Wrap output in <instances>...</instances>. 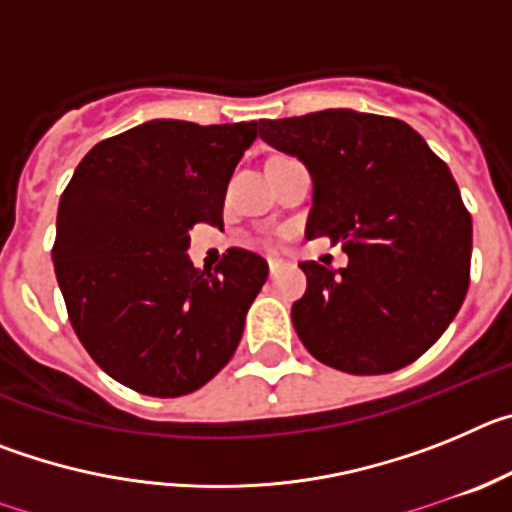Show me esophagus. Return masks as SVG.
I'll list each match as a JSON object with an SVG mask.
<instances>
[{"label": "esophagus", "mask_w": 512, "mask_h": 512, "mask_svg": "<svg viewBox=\"0 0 512 512\" xmlns=\"http://www.w3.org/2000/svg\"><path fill=\"white\" fill-rule=\"evenodd\" d=\"M287 261L284 259H279V256H269V271H271V277H277L279 271H284L287 269Z\"/></svg>", "instance_id": "1"}]
</instances>
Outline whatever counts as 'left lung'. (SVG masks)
I'll use <instances>...</instances> for the list:
<instances>
[{
	"label": "left lung",
	"instance_id": "8db88e82",
	"mask_svg": "<svg viewBox=\"0 0 512 512\" xmlns=\"http://www.w3.org/2000/svg\"><path fill=\"white\" fill-rule=\"evenodd\" d=\"M259 133L310 169L307 238L328 235L348 256L338 271L300 264V341L325 366L361 377L413 364L469 289L472 215L449 166L395 117L323 110L261 120Z\"/></svg>",
	"mask_w": 512,
	"mask_h": 512
}]
</instances>
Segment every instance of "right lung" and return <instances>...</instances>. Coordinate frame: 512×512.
<instances>
[{
  "label": "right lung",
  "instance_id": "right-lung-1",
  "mask_svg": "<svg viewBox=\"0 0 512 512\" xmlns=\"http://www.w3.org/2000/svg\"><path fill=\"white\" fill-rule=\"evenodd\" d=\"M256 122L151 120L81 158L63 189L53 266L81 346L140 395L182 397L235 354L269 277L230 248L215 271L187 256L197 223L223 228V202Z\"/></svg>",
  "mask_w": 512,
  "mask_h": 512
}]
</instances>
